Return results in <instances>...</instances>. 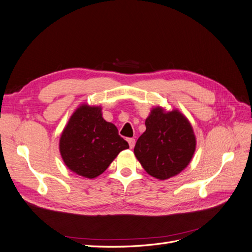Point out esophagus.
I'll list each match as a JSON object with an SVG mask.
<instances>
[{
    "mask_svg": "<svg viewBox=\"0 0 252 252\" xmlns=\"http://www.w3.org/2000/svg\"><path fill=\"white\" fill-rule=\"evenodd\" d=\"M128 143H129V147L133 148L134 147V144H135V139H133V138L128 139Z\"/></svg>",
    "mask_w": 252,
    "mask_h": 252,
    "instance_id": "esophagus-1",
    "label": "esophagus"
}]
</instances>
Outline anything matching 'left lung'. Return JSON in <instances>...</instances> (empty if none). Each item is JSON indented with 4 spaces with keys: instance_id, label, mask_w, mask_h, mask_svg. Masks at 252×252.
<instances>
[{
    "instance_id": "obj_1",
    "label": "left lung",
    "mask_w": 252,
    "mask_h": 252,
    "mask_svg": "<svg viewBox=\"0 0 252 252\" xmlns=\"http://www.w3.org/2000/svg\"><path fill=\"white\" fill-rule=\"evenodd\" d=\"M146 131L138 139L134 155L143 168L158 180L185 169L195 150V136L188 120L179 110L157 107L145 121Z\"/></svg>"
}]
</instances>
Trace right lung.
I'll list each match as a JSON object with an SVG mask.
<instances>
[{"instance_id":"right-lung-1","label":"right lung","mask_w":252,"mask_h":252,"mask_svg":"<svg viewBox=\"0 0 252 252\" xmlns=\"http://www.w3.org/2000/svg\"><path fill=\"white\" fill-rule=\"evenodd\" d=\"M128 143L118 128L106 122L101 107L82 105L73 112L60 139V152L65 165L87 179L102 174Z\"/></svg>"}]
</instances>
